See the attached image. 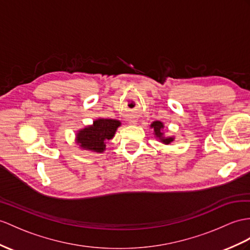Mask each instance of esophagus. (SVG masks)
I'll list each match as a JSON object with an SVG mask.
<instances>
[{
    "mask_svg": "<svg viewBox=\"0 0 250 250\" xmlns=\"http://www.w3.org/2000/svg\"><path fill=\"white\" fill-rule=\"evenodd\" d=\"M128 122H129L130 125H136L137 124V121L136 120H129Z\"/></svg>",
    "mask_w": 250,
    "mask_h": 250,
    "instance_id": "1",
    "label": "esophagus"
}]
</instances>
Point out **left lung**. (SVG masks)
<instances>
[{"instance_id": "1", "label": "left lung", "mask_w": 250, "mask_h": 250, "mask_svg": "<svg viewBox=\"0 0 250 250\" xmlns=\"http://www.w3.org/2000/svg\"><path fill=\"white\" fill-rule=\"evenodd\" d=\"M150 128L154 129L153 133H154L155 138L157 140H159V142H161L162 144L168 145V144H171L175 140L174 136L167 137V136L164 135V132H163L164 124H163V122H161V121H155V122H153V123L150 124Z\"/></svg>"}]
</instances>
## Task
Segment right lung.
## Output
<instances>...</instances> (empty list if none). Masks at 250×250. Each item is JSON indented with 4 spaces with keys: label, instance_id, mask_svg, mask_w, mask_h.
Wrapping results in <instances>:
<instances>
[{
    "label": "right lung",
    "instance_id": "add662e5",
    "mask_svg": "<svg viewBox=\"0 0 250 250\" xmlns=\"http://www.w3.org/2000/svg\"><path fill=\"white\" fill-rule=\"evenodd\" d=\"M121 125V122L115 119H96L92 124L76 132L75 142L83 150L101 154L106 150V143L114 137Z\"/></svg>",
    "mask_w": 250,
    "mask_h": 250
}]
</instances>
